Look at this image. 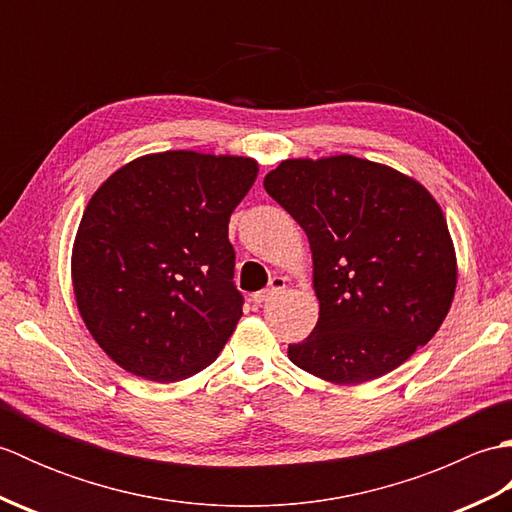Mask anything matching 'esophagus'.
Masks as SVG:
<instances>
[{"mask_svg": "<svg viewBox=\"0 0 512 512\" xmlns=\"http://www.w3.org/2000/svg\"><path fill=\"white\" fill-rule=\"evenodd\" d=\"M286 288V279L284 277H273L270 279V284H268V288L266 290H259V292H255L253 295V303L255 306H262V303H266V301H270L273 297H277L281 290Z\"/></svg>", "mask_w": 512, "mask_h": 512, "instance_id": "34e87169", "label": "esophagus"}]
</instances>
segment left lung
<instances>
[{
	"mask_svg": "<svg viewBox=\"0 0 512 512\" xmlns=\"http://www.w3.org/2000/svg\"><path fill=\"white\" fill-rule=\"evenodd\" d=\"M264 189L306 231L319 321L290 361L336 385L385 376L427 345L451 308L458 264L420 182L356 156L284 160Z\"/></svg>",
	"mask_w": 512,
	"mask_h": 512,
	"instance_id": "1",
	"label": "left lung"
}]
</instances>
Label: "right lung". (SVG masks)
<instances>
[{
	"label": "right lung",
	"mask_w": 512,
	"mask_h": 512,
	"mask_svg": "<svg viewBox=\"0 0 512 512\" xmlns=\"http://www.w3.org/2000/svg\"><path fill=\"white\" fill-rule=\"evenodd\" d=\"M257 171L253 158L162 151L114 171L85 206L76 306L129 374L176 383L222 352L244 303L228 220Z\"/></svg>",
	"instance_id": "right-lung-1"
}]
</instances>
